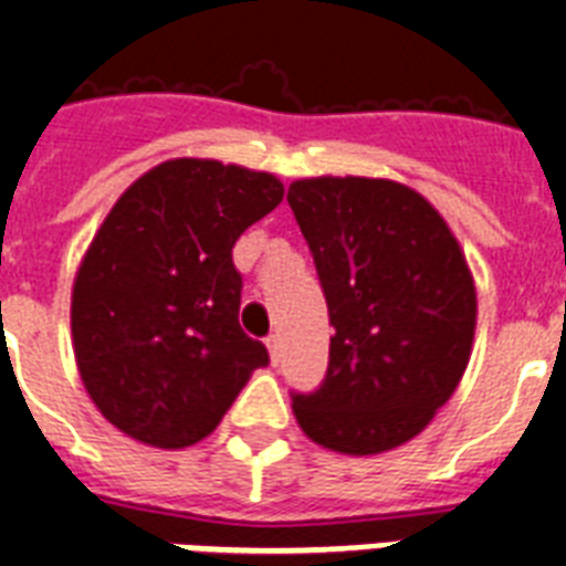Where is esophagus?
Wrapping results in <instances>:
<instances>
[{
    "instance_id": "1",
    "label": "esophagus",
    "mask_w": 566,
    "mask_h": 566,
    "mask_svg": "<svg viewBox=\"0 0 566 566\" xmlns=\"http://www.w3.org/2000/svg\"><path fill=\"white\" fill-rule=\"evenodd\" d=\"M266 349H270V358H273V364L282 358V337L275 335V332L266 337Z\"/></svg>"
}]
</instances>
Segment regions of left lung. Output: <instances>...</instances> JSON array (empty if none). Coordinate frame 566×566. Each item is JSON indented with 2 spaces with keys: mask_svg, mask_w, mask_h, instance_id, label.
Segmentation results:
<instances>
[{
  "mask_svg": "<svg viewBox=\"0 0 566 566\" xmlns=\"http://www.w3.org/2000/svg\"><path fill=\"white\" fill-rule=\"evenodd\" d=\"M287 202L335 326L326 378L293 394V413L319 447L378 455L455 394L475 332L473 275L443 217L399 181L302 179Z\"/></svg>",
  "mask_w": 566,
  "mask_h": 566,
  "instance_id": "obj_1",
  "label": "left lung"
}]
</instances>
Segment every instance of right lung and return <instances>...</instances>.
Returning a JSON list of instances; mask_svg holds the SVG:
<instances>
[{"mask_svg": "<svg viewBox=\"0 0 566 566\" xmlns=\"http://www.w3.org/2000/svg\"><path fill=\"white\" fill-rule=\"evenodd\" d=\"M282 181L176 158L119 196L73 287V344L87 394L128 438L161 449L208 438L266 346L238 323L231 249L282 202Z\"/></svg>", "mask_w": 566, "mask_h": 566, "instance_id": "obj_1", "label": "right lung"}]
</instances>
